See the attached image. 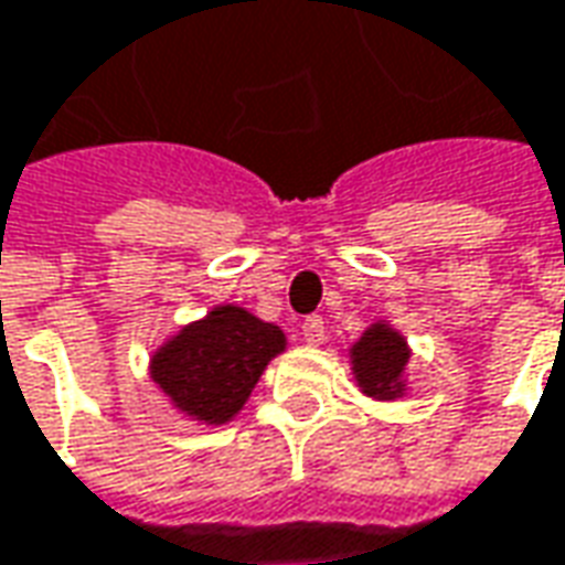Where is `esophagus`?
<instances>
[{
    "mask_svg": "<svg viewBox=\"0 0 565 565\" xmlns=\"http://www.w3.org/2000/svg\"><path fill=\"white\" fill-rule=\"evenodd\" d=\"M324 337H328V331H324V318H321V315H309V318L302 321V340H306L309 347H321Z\"/></svg>",
    "mask_w": 565,
    "mask_h": 565,
    "instance_id": "34e87169",
    "label": "esophagus"
}]
</instances>
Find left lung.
Wrapping results in <instances>:
<instances>
[{
	"label": "left lung",
	"instance_id": "obj_1",
	"mask_svg": "<svg viewBox=\"0 0 565 565\" xmlns=\"http://www.w3.org/2000/svg\"><path fill=\"white\" fill-rule=\"evenodd\" d=\"M412 359V349L405 343V337L395 331L393 324H371L359 337V343L349 349V362L352 374L364 395L393 402L398 395H405V367Z\"/></svg>",
	"mask_w": 565,
	"mask_h": 565
}]
</instances>
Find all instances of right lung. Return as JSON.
Instances as JSON below:
<instances>
[{"mask_svg": "<svg viewBox=\"0 0 565 565\" xmlns=\"http://www.w3.org/2000/svg\"><path fill=\"white\" fill-rule=\"evenodd\" d=\"M287 337L241 306H216L153 352L151 380L175 412L198 424H228L250 398L266 364L281 355Z\"/></svg>", "mask_w": 565, "mask_h": 565, "instance_id": "obj_1", "label": "right lung"}]
</instances>
